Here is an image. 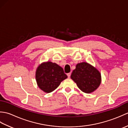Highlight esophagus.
Returning a JSON list of instances; mask_svg holds the SVG:
<instances>
[{
  "mask_svg": "<svg viewBox=\"0 0 128 128\" xmlns=\"http://www.w3.org/2000/svg\"><path fill=\"white\" fill-rule=\"evenodd\" d=\"M67 75H68V78H69L70 77V75H71V73H70V72H69V73H68V74H67Z\"/></svg>",
  "mask_w": 128,
  "mask_h": 128,
  "instance_id": "obj_1",
  "label": "esophagus"
}]
</instances>
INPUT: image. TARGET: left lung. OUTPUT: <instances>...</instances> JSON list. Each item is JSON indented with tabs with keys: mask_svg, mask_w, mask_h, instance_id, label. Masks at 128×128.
<instances>
[{
	"mask_svg": "<svg viewBox=\"0 0 128 128\" xmlns=\"http://www.w3.org/2000/svg\"><path fill=\"white\" fill-rule=\"evenodd\" d=\"M81 91L90 94L101 83V74L97 68L87 62L78 63L70 76Z\"/></svg>",
	"mask_w": 128,
	"mask_h": 128,
	"instance_id": "obj_1",
	"label": "left lung"
}]
</instances>
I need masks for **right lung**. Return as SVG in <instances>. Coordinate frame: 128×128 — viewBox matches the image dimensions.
<instances>
[{
  "label": "right lung",
  "mask_w": 128,
  "mask_h": 128,
  "mask_svg": "<svg viewBox=\"0 0 128 128\" xmlns=\"http://www.w3.org/2000/svg\"><path fill=\"white\" fill-rule=\"evenodd\" d=\"M35 77L38 88L46 93L55 90L62 81L68 78L61 66L50 61L38 66Z\"/></svg>",
  "instance_id": "1"
}]
</instances>
